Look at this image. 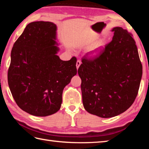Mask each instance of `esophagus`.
Masks as SVG:
<instances>
[{
  "label": "esophagus",
  "mask_w": 149,
  "mask_h": 149,
  "mask_svg": "<svg viewBox=\"0 0 149 149\" xmlns=\"http://www.w3.org/2000/svg\"><path fill=\"white\" fill-rule=\"evenodd\" d=\"M81 64V62L80 60H77V63H76V67H77V69H78L79 67V66H80Z\"/></svg>",
  "instance_id": "1"
}]
</instances>
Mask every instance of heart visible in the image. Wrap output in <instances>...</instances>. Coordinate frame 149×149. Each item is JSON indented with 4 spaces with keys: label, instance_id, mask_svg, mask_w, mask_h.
I'll use <instances>...</instances> for the list:
<instances>
[{
    "label": "heart",
    "instance_id": "heart-1",
    "mask_svg": "<svg viewBox=\"0 0 149 149\" xmlns=\"http://www.w3.org/2000/svg\"><path fill=\"white\" fill-rule=\"evenodd\" d=\"M101 45H102V43H98L97 44V45H95V47H94V49H93V51H95V50L96 49H97L98 48H99V47L101 46Z\"/></svg>",
    "mask_w": 149,
    "mask_h": 149
}]
</instances>
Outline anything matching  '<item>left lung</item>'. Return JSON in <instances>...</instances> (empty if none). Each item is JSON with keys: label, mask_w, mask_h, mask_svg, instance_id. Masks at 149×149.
<instances>
[{"label": "left lung", "mask_w": 149, "mask_h": 149, "mask_svg": "<svg viewBox=\"0 0 149 149\" xmlns=\"http://www.w3.org/2000/svg\"><path fill=\"white\" fill-rule=\"evenodd\" d=\"M112 31L111 42L95 56L84 55L78 69L84 109L101 118L118 115L131 106L142 76L132 34L120 27Z\"/></svg>", "instance_id": "obj_1"}]
</instances>
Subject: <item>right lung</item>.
Returning <instances> with one entry per match:
<instances>
[{"instance_id": "add662e5", "label": "right lung", "mask_w": 149, "mask_h": 149, "mask_svg": "<svg viewBox=\"0 0 149 149\" xmlns=\"http://www.w3.org/2000/svg\"><path fill=\"white\" fill-rule=\"evenodd\" d=\"M56 26L29 24L15 42L8 81L18 107L30 115L46 116L60 109L64 88L77 74V58L62 61L56 55Z\"/></svg>"}]
</instances>
